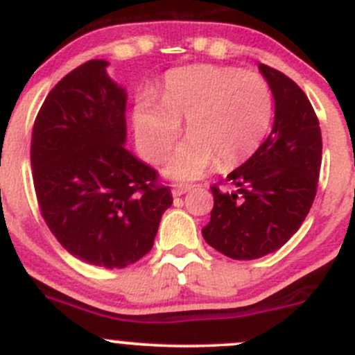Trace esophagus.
Returning a JSON list of instances; mask_svg holds the SVG:
<instances>
[{
	"label": "esophagus",
	"instance_id": "esophagus-1",
	"mask_svg": "<svg viewBox=\"0 0 355 355\" xmlns=\"http://www.w3.org/2000/svg\"><path fill=\"white\" fill-rule=\"evenodd\" d=\"M192 189V185L189 184H171V194L175 196V198H178V196L185 194V192H189Z\"/></svg>",
	"mask_w": 355,
	"mask_h": 355
}]
</instances>
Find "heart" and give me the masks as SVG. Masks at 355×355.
I'll return each instance as SVG.
<instances>
[{
	"label": "heart",
	"mask_w": 355,
	"mask_h": 355,
	"mask_svg": "<svg viewBox=\"0 0 355 355\" xmlns=\"http://www.w3.org/2000/svg\"><path fill=\"white\" fill-rule=\"evenodd\" d=\"M161 105L142 103L135 113L139 141L151 159H161L185 123L189 141L168 161V175L198 178L216 161L234 168L249 159L266 139L275 113L266 78L241 68L192 65L164 78Z\"/></svg>",
	"instance_id": "obj_1"
}]
</instances>
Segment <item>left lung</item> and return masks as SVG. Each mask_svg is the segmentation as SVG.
<instances>
[{
	"mask_svg": "<svg viewBox=\"0 0 355 355\" xmlns=\"http://www.w3.org/2000/svg\"><path fill=\"white\" fill-rule=\"evenodd\" d=\"M275 98V123L261 148L213 185L214 206L202 237L232 259L275 252L300 228L316 198L321 128L302 89L282 71L259 65Z\"/></svg>",
	"mask_w": 355,
	"mask_h": 355,
	"instance_id": "obj_1",
	"label": "left lung"
}]
</instances>
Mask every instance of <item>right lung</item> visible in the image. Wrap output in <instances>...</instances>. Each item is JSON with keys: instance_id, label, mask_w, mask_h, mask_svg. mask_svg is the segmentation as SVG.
<instances>
[{"instance_id": "add662e5", "label": "right lung", "mask_w": 355, "mask_h": 355, "mask_svg": "<svg viewBox=\"0 0 355 355\" xmlns=\"http://www.w3.org/2000/svg\"><path fill=\"white\" fill-rule=\"evenodd\" d=\"M89 60L42 103L31 141L35 198L46 225L71 256L120 270L151 250L170 187L125 149V89Z\"/></svg>"}]
</instances>
